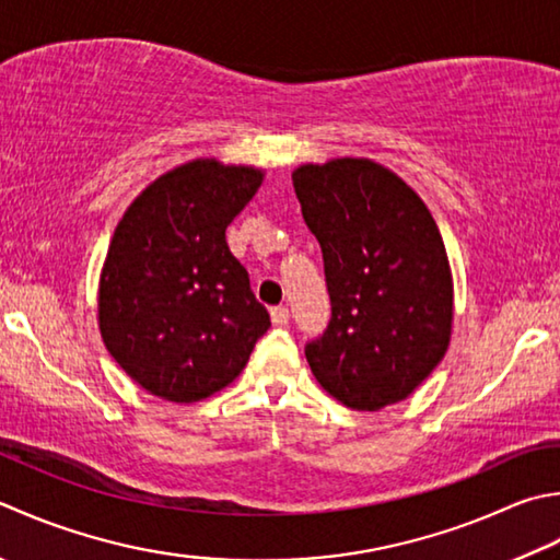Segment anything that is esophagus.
<instances>
[{
	"instance_id": "esophagus-1",
	"label": "esophagus",
	"mask_w": 560,
	"mask_h": 560,
	"mask_svg": "<svg viewBox=\"0 0 560 560\" xmlns=\"http://www.w3.org/2000/svg\"><path fill=\"white\" fill-rule=\"evenodd\" d=\"M289 317H291V313H289L287 305H273V308H271V323L273 325H279V327L289 325Z\"/></svg>"
}]
</instances>
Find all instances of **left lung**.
<instances>
[{
  "label": "left lung",
  "mask_w": 560,
  "mask_h": 560,
  "mask_svg": "<svg viewBox=\"0 0 560 560\" xmlns=\"http://www.w3.org/2000/svg\"><path fill=\"white\" fill-rule=\"evenodd\" d=\"M291 177L332 303L305 359L347 408H388L412 396L452 342L454 279L440 228L412 186L369 158L308 162Z\"/></svg>",
  "instance_id": "left-lung-1"
}]
</instances>
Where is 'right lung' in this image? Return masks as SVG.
Masks as SVG:
<instances>
[{"label":"right lung","instance_id":"1","mask_svg":"<svg viewBox=\"0 0 560 560\" xmlns=\"http://www.w3.org/2000/svg\"><path fill=\"white\" fill-rule=\"evenodd\" d=\"M265 170L196 158L142 189L120 218L98 277L96 320L108 354L140 388L199 402L247 364L269 313L225 228Z\"/></svg>","mask_w":560,"mask_h":560}]
</instances>
